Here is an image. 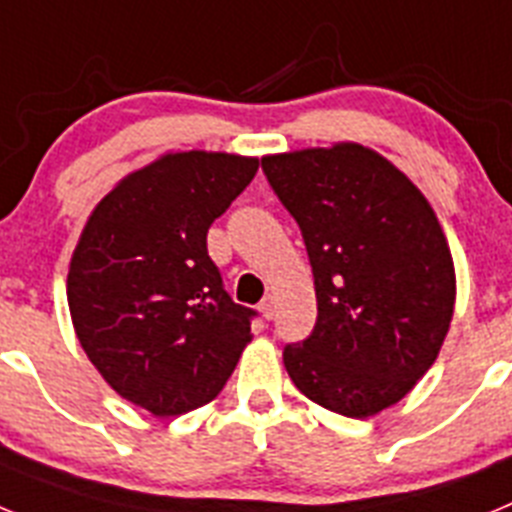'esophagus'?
Segmentation results:
<instances>
[{
  "label": "esophagus",
  "mask_w": 512,
  "mask_h": 512,
  "mask_svg": "<svg viewBox=\"0 0 512 512\" xmlns=\"http://www.w3.org/2000/svg\"><path fill=\"white\" fill-rule=\"evenodd\" d=\"M274 307H277V302H274V295H264V300L259 302V312L264 315L266 320L274 318Z\"/></svg>",
  "instance_id": "esophagus-1"
}]
</instances>
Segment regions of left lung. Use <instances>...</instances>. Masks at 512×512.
<instances>
[{"label": "left lung", "mask_w": 512, "mask_h": 512, "mask_svg": "<svg viewBox=\"0 0 512 512\" xmlns=\"http://www.w3.org/2000/svg\"><path fill=\"white\" fill-rule=\"evenodd\" d=\"M261 166L300 225L318 297L310 338L284 348L289 379L325 410L372 418L413 390L449 333V241L425 194L361 143L271 153Z\"/></svg>", "instance_id": "obj_1"}]
</instances>
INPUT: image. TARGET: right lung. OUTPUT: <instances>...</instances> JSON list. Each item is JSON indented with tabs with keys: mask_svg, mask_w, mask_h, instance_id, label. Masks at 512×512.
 Here are the masks:
<instances>
[{
	"mask_svg": "<svg viewBox=\"0 0 512 512\" xmlns=\"http://www.w3.org/2000/svg\"><path fill=\"white\" fill-rule=\"evenodd\" d=\"M256 156L166 151L104 194L71 253L66 297L84 354L122 400L171 418L215 400L251 343L207 256V230Z\"/></svg>",
	"mask_w": 512,
	"mask_h": 512,
	"instance_id": "obj_1",
	"label": "right lung"
}]
</instances>
